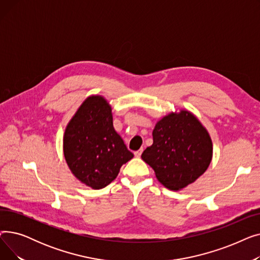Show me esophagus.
<instances>
[{
  "label": "esophagus",
  "mask_w": 260,
  "mask_h": 260,
  "mask_svg": "<svg viewBox=\"0 0 260 260\" xmlns=\"http://www.w3.org/2000/svg\"><path fill=\"white\" fill-rule=\"evenodd\" d=\"M142 151H143V148H140L139 151H136L134 154H135V156H136V157H138V158H139V157L141 156V154H142Z\"/></svg>",
  "instance_id": "esophagus-1"
}]
</instances>
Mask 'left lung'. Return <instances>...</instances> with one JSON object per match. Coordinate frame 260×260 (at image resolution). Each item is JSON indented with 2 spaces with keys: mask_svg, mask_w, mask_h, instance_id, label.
<instances>
[{
  "mask_svg": "<svg viewBox=\"0 0 260 260\" xmlns=\"http://www.w3.org/2000/svg\"><path fill=\"white\" fill-rule=\"evenodd\" d=\"M153 144L141 158L166 187L178 190L193 183L209 168L213 144L208 131L189 112L170 114L153 131Z\"/></svg>",
  "mask_w": 260,
  "mask_h": 260,
  "instance_id": "1",
  "label": "left lung"
}]
</instances>
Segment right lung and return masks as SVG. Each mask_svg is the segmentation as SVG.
Segmentation results:
<instances>
[{
	"instance_id": "1",
	"label": "right lung",
	"mask_w": 260,
	"mask_h": 260,
	"mask_svg": "<svg viewBox=\"0 0 260 260\" xmlns=\"http://www.w3.org/2000/svg\"><path fill=\"white\" fill-rule=\"evenodd\" d=\"M63 151L72 173L94 189L115 180L134 157L114 128L112 107L100 95L87 98L68 123Z\"/></svg>"
}]
</instances>
